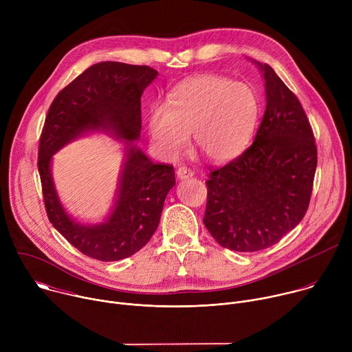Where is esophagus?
Instances as JSON below:
<instances>
[{"label":"esophagus","instance_id":"obj_1","mask_svg":"<svg viewBox=\"0 0 352 352\" xmlns=\"http://www.w3.org/2000/svg\"><path fill=\"white\" fill-rule=\"evenodd\" d=\"M177 178L178 179H188V178H192L193 177V173L190 171V170H188L186 167H179L178 170H177Z\"/></svg>","mask_w":352,"mask_h":352}]
</instances>
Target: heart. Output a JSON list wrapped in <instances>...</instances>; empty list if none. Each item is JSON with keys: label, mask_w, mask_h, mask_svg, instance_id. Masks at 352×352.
I'll list each match as a JSON object with an SVG mask.
<instances>
[{"label": "heart", "mask_w": 352, "mask_h": 352, "mask_svg": "<svg viewBox=\"0 0 352 352\" xmlns=\"http://www.w3.org/2000/svg\"><path fill=\"white\" fill-rule=\"evenodd\" d=\"M261 103L256 90L219 75H199L178 83L167 104L147 111L153 148L166 160L185 152L190 133L196 148L212 163L239 156L252 139Z\"/></svg>", "instance_id": "obj_1"}]
</instances>
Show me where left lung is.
Returning <instances> with one entry per match:
<instances>
[{"label":"left lung","mask_w":352,"mask_h":352,"mask_svg":"<svg viewBox=\"0 0 352 352\" xmlns=\"http://www.w3.org/2000/svg\"><path fill=\"white\" fill-rule=\"evenodd\" d=\"M252 61L265 80L266 109L254 143L210 173L204 224L235 252L277 243L304 219L318 164L314 133L295 94L267 64Z\"/></svg>","instance_id":"left-lung-1"}]
</instances>
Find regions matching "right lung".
Wrapping results in <instances>:
<instances>
[{
	"label": "right lung",
	"instance_id": "right-lung-1",
	"mask_svg": "<svg viewBox=\"0 0 352 352\" xmlns=\"http://www.w3.org/2000/svg\"><path fill=\"white\" fill-rule=\"evenodd\" d=\"M159 72L116 61L87 68L50 106L38 147V173L50 223L82 254L116 262L143 248L160 223L167 193L175 185L173 166L155 164L138 147L140 97ZM102 131L123 143V164L113 206L102 223L72 218L52 177V156L68 142Z\"/></svg>",
	"mask_w": 352,
	"mask_h": 352
}]
</instances>
